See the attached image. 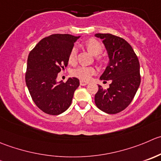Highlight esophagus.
Instances as JSON below:
<instances>
[{
  "label": "esophagus",
  "instance_id": "esophagus-1",
  "mask_svg": "<svg viewBox=\"0 0 161 161\" xmlns=\"http://www.w3.org/2000/svg\"><path fill=\"white\" fill-rule=\"evenodd\" d=\"M88 83H89V82H86V81H83V80L80 81V85L81 86H86Z\"/></svg>",
  "mask_w": 161,
  "mask_h": 161
}]
</instances>
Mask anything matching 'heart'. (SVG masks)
<instances>
[{
	"label": "heart",
	"instance_id": "heart-1",
	"mask_svg": "<svg viewBox=\"0 0 161 161\" xmlns=\"http://www.w3.org/2000/svg\"><path fill=\"white\" fill-rule=\"evenodd\" d=\"M85 47L92 55L97 56L96 60L98 62H100V63L102 62V58L98 55L102 53L104 47L99 41L94 38L88 39L85 42ZM76 60H77V49L74 47L71 49V50L69 53L68 62H69L70 64H75L76 63ZM94 73L95 69L92 67H79V68L73 70L72 71L73 75L79 78L81 80H88L90 76Z\"/></svg>",
	"mask_w": 161,
	"mask_h": 161
}]
</instances>
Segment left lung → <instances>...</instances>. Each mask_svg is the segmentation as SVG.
Wrapping results in <instances>:
<instances>
[{"label":"left lung","mask_w":161,"mask_h":161,"mask_svg":"<svg viewBox=\"0 0 161 161\" xmlns=\"http://www.w3.org/2000/svg\"><path fill=\"white\" fill-rule=\"evenodd\" d=\"M95 37L103 40L109 58L100 79L112 82L108 89L98 86L95 104L106 113H118L130 104L139 87V61L130 45L122 37L111 34H96Z\"/></svg>","instance_id":"obj_1"}]
</instances>
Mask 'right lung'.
<instances>
[{
    "label": "right lung",
    "mask_w": 161,
    "mask_h": 161,
    "mask_svg": "<svg viewBox=\"0 0 161 161\" xmlns=\"http://www.w3.org/2000/svg\"><path fill=\"white\" fill-rule=\"evenodd\" d=\"M80 36L56 34L39 42L27 59L26 84L36 105L46 113L57 115L70 107L79 86L75 77L57 82V74L68 64V55Z\"/></svg>",
    "instance_id": "add662e5"
}]
</instances>
